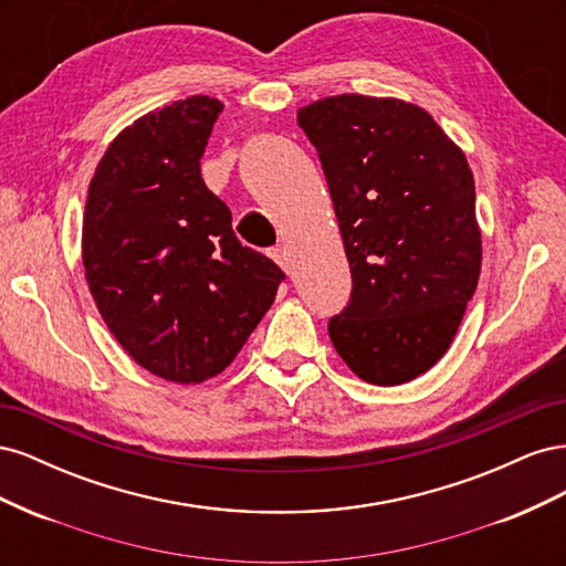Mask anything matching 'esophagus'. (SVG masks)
<instances>
[{
  "instance_id": "obj_1",
  "label": "esophagus",
  "mask_w": 566,
  "mask_h": 566,
  "mask_svg": "<svg viewBox=\"0 0 566 566\" xmlns=\"http://www.w3.org/2000/svg\"><path fill=\"white\" fill-rule=\"evenodd\" d=\"M271 260L273 262H276L285 273H290V271H293V269H290V256H287V252H285V248H273L271 252Z\"/></svg>"
}]
</instances>
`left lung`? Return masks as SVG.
Returning <instances> with one entry per match:
<instances>
[{
  "instance_id": "left-lung-1",
  "label": "left lung",
  "mask_w": 566,
  "mask_h": 566,
  "mask_svg": "<svg viewBox=\"0 0 566 566\" xmlns=\"http://www.w3.org/2000/svg\"><path fill=\"white\" fill-rule=\"evenodd\" d=\"M297 125L318 150L352 269L333 347L361 380L403 385L449 352L482 271L465 153L391 96H325Z\"/></svg>"
}]
</instances>
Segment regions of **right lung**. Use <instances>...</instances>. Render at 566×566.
I'll list each match as a JSON object with an SVG mask.
<instances>
[{"label": "right lung", "mask_w": 566, "mask_h": 566, "mask_svg": "<svg viewBox=\"0 0 566 566\" xmlns=\"http://www.w3.org/2000/svg\"><path fill=\"white\" fill-rule=\"evenodd\" d=\"M221 108L198 94L134 119L98 160L84 205L82 264L101 318L136 364L177 385L224 370L285 279L241 245L202 181Z\"/></svg>", "instance_id": "add662e5"}]
</instances>
